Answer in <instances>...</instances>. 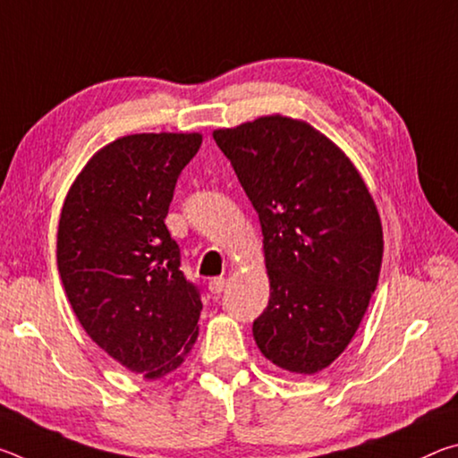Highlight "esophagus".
<instances>
[{
	"mask_svg": "<svg viewBox=\"0 0 458 458\" xmlns=\"http://www.w3.org/2000/svg\"><path fill=\"white\" fill-rule=\"evenodd\" d=\"M224 286H226V281H224L222 276L218 278H212L210 283H208V289H210L212 294H220L224 291Z\"/></svg>",
	"mask_w": 458,
	"mask_h": 458,
	"instance_id": "esophagus-1",
	"label": "esophagus"
}]
</instances>
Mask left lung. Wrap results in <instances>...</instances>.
I'll use <instances>...</instances> for the list:
<instances>
[{
    "label": "left lung",
    "mask_w": 458,
    "mask_h": 458,
    "mask_svg": "<svg viewBox=\"0 0 458 458\" xmlns=\"http://www.w3.org/2000/svg\"><path fill=\"white\" fill-rule=\"evenodd\" d=\"M259 214L270 278L254 341L278 368L315 374L358 331L382 267L366 183L327 137L275 114L214 131Z\"/></svg>",
    "instance_id": "left-lung-1"
}]
</instances>
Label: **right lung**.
I'll return each mask as SVG.
<instances>
[{
  "label": "right lung",
  "instance_id": "1",
  "mask_svg": "<svg viewBox=\"0 0 458 458\" xmlns=\"http://www.w3.org/2000/svg\"><path fill=\"white\" fill-rule=\"evenodd\" d=\"M199 145L198 133L121 137L92 155L62 206L68 301L98 347L147 377L174 371L198 337L201 289L182 273L165 216Z\"/></svg>",
  "mask_w": 458,
  "mask_h": 458
}]
</instances>
